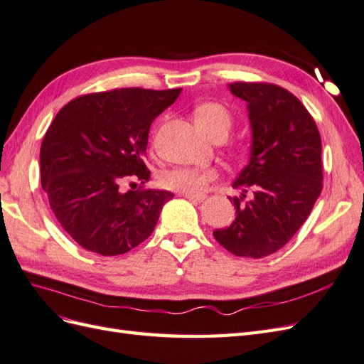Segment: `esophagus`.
<instances>
[{
	"mask_svg": "<svg viewBox=\"0 0 364 364\" xmlns=\"http://www.w3.org/2000/svg\"><path fill=\"white\" fill-rule=\"evenodd\" d=\"M179 196L185 197V199H188L191 202H196V203H199L205 199V196H197V194H190V193H179Z\"/></svg>",
	"mask_w": 364,
	"mask_h": 364,
	"instance_id": "esophagus-1",
	"label": "esophagus"
}]
</instances>
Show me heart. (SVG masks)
<instances>
[{"label":"heart","instance_id":"1","mask_svg":"<svg viewBox=\"0 0 364 364\" xmlns=\"http://www.w3.org/2000/svg\"><path fill=\"white\" fill-rule=\"evenodd\" d=\"M194 123L206 136H214L215 134L228 135L232 126V115L220 103H203L194 109ZM217 178L213 168H171L161 174V185L164 188L202 194L209 182Z\"/></svg>","mask_w":364,"mask_h":364}]
</instances>
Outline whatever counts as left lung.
Segmentation results:
<instances>
[{
    "mask_svg": "<svg viewBox=\"0 0 364 364\" xmlns=\"http://www.w3.org/2000/svg\"><path fill=\"white\" fill-rule=\"evenodd\" d=\"M229 91L247 103L250 156L232 186L235 220L214 238L237 257L262 258L299 230L322 191V141L313 117L281 86L237 82ZM250 189L254 197H244Z\"/></svg>",
    "mask_w": 364,
    "mask_h": 364,
    "instance_id": "obj_1",
    "label": "left lung"
}]
</instances>
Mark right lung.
Returning a JSON list of instances; mask_svg holds the SVG:
<instances>
[{"instance_id":"add662e5","label":"right lung","mask_w":364,"mask_h":364,"mask_svg":"<svg viewBox=\"0 0 364 364\" xmlns=\"http://www.w3.org/2000/svg\"><path fill=\"white\" fill-rule=\"evenodd\" d=\"M182 90L123 87L77 97L54 117L41 146V183L54 215L83 249L103 257L147 240L167 190H129L150 179L144 161L149 130Z\"/></svg>"}]
</instances>
